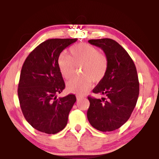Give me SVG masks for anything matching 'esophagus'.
I'll use <instances>...</instances> for the list:
<instances>
[{"mask_svg":"<svg viewBox=\"0 0 159 159\" xmlns=\"http://www.w3.org/2000/svg\"><path fill=\"white\" fill-rule=\"evenodd\" d=\"M82 98H83V97H82V96H76V98H77V100H78H78L81 99Z\"/></svg>","mask_w":159,"mask_h":159,"instance_id":"1","label":"esophagus"}]
</instances>
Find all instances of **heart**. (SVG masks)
Masks as SVG:
<instances>
[{
  "label": "heart",
  "mask_w": 159,
  "mask_h": 159,
  "mask_svg": "<svg viewBox=\"0 0 159 159\" xmlns=\"http://www.w3.org/2000/svg\"><path fill=\"white\" fill-rule=\"evenodd\" d=\"M70 56L62 52L57 57V66L62 77L69 80L75 73L76 66H81L82 76L69 81V92L84 94L90 88L92 81L99 82L105 78L108 68L107 57L97 48L87 43H78L69 49Z\"/></svg>",
  "instance_id": "obj_1"
}]
</instances>
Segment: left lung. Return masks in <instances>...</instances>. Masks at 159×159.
I'll return each instance as SVG.
<instances>
[{"label": "left lung", "instance_id": "8db88e82", "mask_svg": "<svg viewBox=\"0 0 159 159\" xmlns=\"http://www.w3.org/2000/svg\"><path fill=\"white\" fill-rule=\"evenodd\" d=\"M89 43L102 49L108 61L105 78L93 90L105 98L88 96L87 119L101 132H111L126 123L139 95V81L134 62L126 51L111 39H90Z\"/></svg>", "mask_w": 159, "mask_h": 159}]
</instances>
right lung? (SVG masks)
Segmentation results:
<instances>
[{"label": "right lung", "instance_id": "obj_1", "mask_svg": "<svg viewBox=\"0 0 159 159\" xmlns=\"http://www.w3.org/2000/svg\"><path fill=\"white\" fill-rule=\"evenodd\" d=\"M77 39H51L30 53L21 68L18 88L20 107L33 128L49 134L66 127L76 102L73 94L57 98L65 88L57 66V57Z\"/></svg>", "mask_w": 159, "mask_h": 159}]
</instances>
